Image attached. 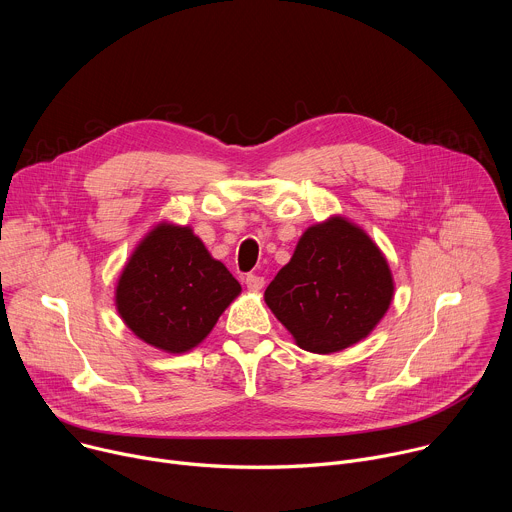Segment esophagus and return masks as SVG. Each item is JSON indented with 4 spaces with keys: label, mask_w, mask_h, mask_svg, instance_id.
Wrapping results in <instances>:
<instances>
[{
    "label": "esophagus",
    "mask_w": 512,
    "mask_h": 512,
    "mask_svg": "<svg viewBox=\"0 0 512 512\" xmlns=\"http://www.w3.org/2000/svg\"><path fill=\"white\" fill-rule=\"evenodd\" d=\"M245 283H247V287L251 289V291H259V289H263V285H265V279L261 277V275H247L245 277Z\"/></svg>",
    "instance_id": "esophagus-1"
}]
</instances>
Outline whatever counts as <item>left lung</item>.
<instances>
[{"mask_svg": "<svg viewBox=\"0 0 512 512\" xmlns=\"http://www.w3.org/2000/svg\"><path fill=\"white\" fill-rule=\"evenodd\" d=\"M395 294L377 243L344 216L312 225L265 289V304L308 352H340L367 338Z\"/></svg>", "mask_w": 512, "mask_h": 512, "instance_id": "obj_1", "label": "left lung"}]
</instances>
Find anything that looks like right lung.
<instances>
[{
	"mask_svg": "<svg viewBox=\"0 0 512 512\" xmlns=\"http://www.w3.org/2000/svg\"><path fill=\"white\" fill-rule=\"evenodd\" d=\"M239 294L241 283L190 227L160 223L125 263L115 306L139 340L182 354L210 334Z\"/></svg>",
	"mask_w": 512,
	"mask_h": 512,
	"instance_id": "add662e5",
	"label": "right lung"
}]
</instances>
